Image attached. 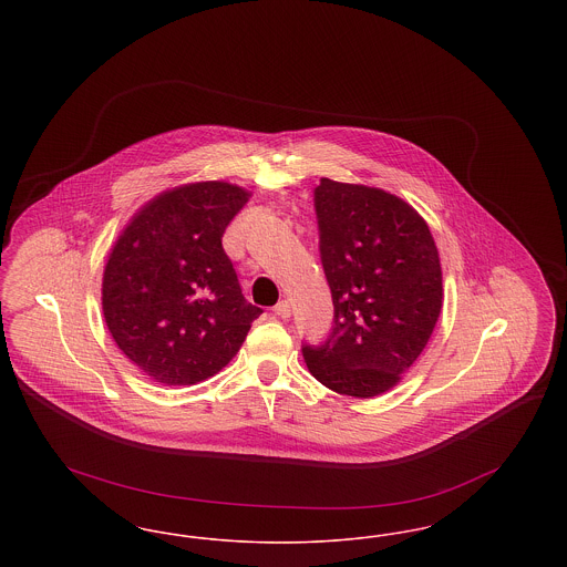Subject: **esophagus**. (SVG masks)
<instances>
[{
  "instance_id": "34e87169",
  "label": "esophagus",
  "mask_w": 567,
  "mask_h": 567,
  "mask_svg": "<svg viewBox=\"0 0 567 567\" xmlns=\"http://www.w3.org/2000/svg\"><path fill=\"white\" fill-rule=\"evenodd\" d=\"M271 310H274V315H276V317H280V319H289V317H291V303H289L287 299L278 301Z\"/></svg>"
}]
</instances>
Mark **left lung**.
I'll return each instance as SVG.
<instances>
[{
    "label": "left lung",
    "instance_id": "8db88e82",
    "mask_svg": "<svg viewBox=\"0 0 567 567\" xmlns=\"http://www.w3.org/2000/svg\"><path fill=\"white\" fill-rule=\"evenodd\" d=\"M315 213L333 324L301 352L327 389L374 398L400 382L432 336L442 310L437 248L427 223L386 190L321 178Z\"/></svg>",
    "mask_w": 567,
    "mask_h": 567
}]
</instances>
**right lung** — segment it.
Segmentation results:
<instances>
[{
	"instance_id": "1",
	"label": "right lung",
	"mask_w": 567,
	"mask_h": 567,
	"mask_svg": "<svg viewBox=\"0 0 567 567\" xmlns=\"http://www.w3.org/2000/svg\"><path fill=\"white\" fill-rule=\"evenodd\" d=\"M248 193L195 183L148 202L110 252L102 306L110 333L163 384L215 377L264 312L243 296L223 234Z\"/></svg>"
}]
</instances>
